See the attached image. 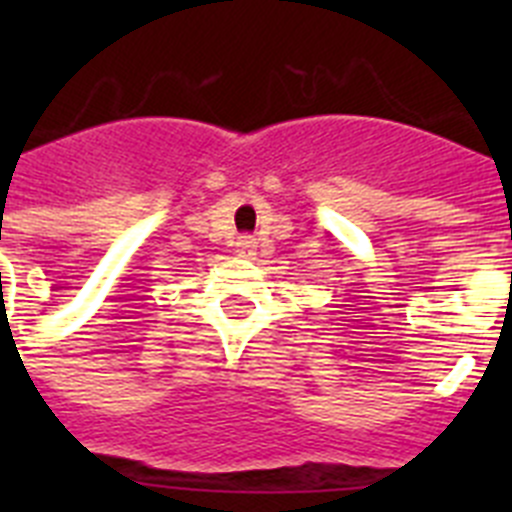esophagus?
<instances>
[{
	"label": "esophagus",
	"mask_w": 512,
	"mask_h": 512,
	"mask_svg": "<svg viewBox=\"0 0 512 512\" xmlns=\"http://www.w3.org/2000/svg\"><path fill=\"white\" fill-rule=\"evenodd\" d=\"M235 251H238V256H253V251H256V238H251V235H241L238 243H235Z\"/></svg>",
	"instance_id": "obj_1"
}]
</instances>
